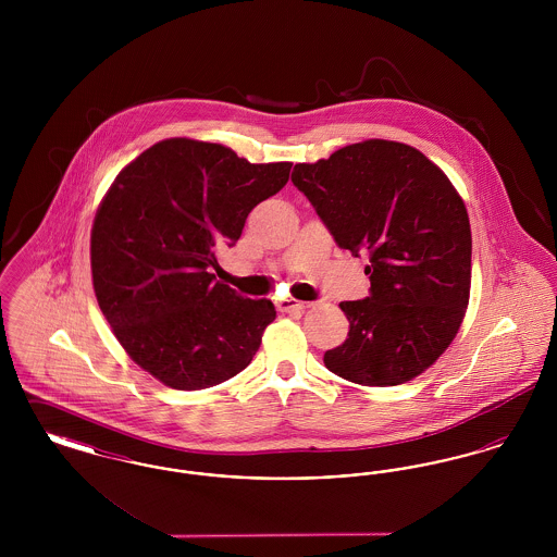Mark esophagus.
<instances>
[{
    "label": "esophagus",
    "mask_w": 557,
    "mask_h": 557,
    "mask_svg": "<svg viewBox=\"0 0 557 557\" xmlns=\"http://www.w3.org/2000/svg\"><path fill=\"white\" fill-rule=\"evenodd\" d=\"M277 307H280V311L290 313V311H302V309H307L309 302H300V300H294V298H286V300H282Z\"/></svg>",
    "instance_id": "obj_1"
}]
</instances>
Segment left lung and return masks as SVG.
Wrapping results in <instances>:
<instances>
[{"label":"left lung","mask_w":557,"mask_h":557,"mask_svg":"<svg viewBox=\"0 0 557 557\" xmlns=\"http://www.w3.org/2000/svg\"><path fill=\"white\" fill-rule=\"evenodd\" d=\"M336 239L370 252V296L346 300L348 338L325 368L361 386H397L453 343L470 300L472 232L449 177L407 144L368 139L292 171Z\"/></svg>","instance_id":"left-lung-1"}]
</instances>
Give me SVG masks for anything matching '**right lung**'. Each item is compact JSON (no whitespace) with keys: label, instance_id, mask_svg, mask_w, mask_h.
<instances>
[{"label":"right lung","instance_id":"1","mask_svg":"<svg viewBox=\"0 0 557 557\" xmlns=\"http://www.w3.org/2000/svg\"><path fill=\"white\" fill-rule=\"evenodd\" d=\"M292 162L252 164L221 144L171 137L129 162L91 227V277L116 341L177 391L244 370L275 307L214 280L248 212L288 184Z\"/></svg>","mask_w":557,"mask_h":557}]
</instances>
